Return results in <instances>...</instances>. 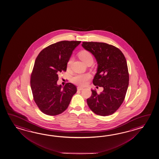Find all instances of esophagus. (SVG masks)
Segmentation results:
<instances>
[{
	"mask_svg": "<svg viewBox=\"0 0 159 159\" xmlns=\"http://www.w3.org/2000/svg\"><path fill=\"white\" fill-rule=\"evenodd\" d=\"M77 90H80V91H81V90H84V88H81V87H78V88H77Z\"/></svg>",
	"mask_w": 159,
	"mask_h": 159,
	"instance_id": "1",
	"label": "esophagus"
}]
</instances>
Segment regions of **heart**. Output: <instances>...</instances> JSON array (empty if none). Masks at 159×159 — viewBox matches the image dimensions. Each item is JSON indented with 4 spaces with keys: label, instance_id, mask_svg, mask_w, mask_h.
Returning <instances> with one entry per match:
<instances>
[{
    "label": "heart",
    "instance_id": "b5f03b06",
    "mask_svg": "<svg viewBox=\"0 0 159 159\" xmlns=\"http://www.w3.org/2000/svg\"><path fill=\"white\" fill-rule=\"evenodd\" d=\"M79 57L81 58V60L84 62L86 64L91 60H93V56L91 53L87 51H82L80 52L78 54ZM72 62V58H70L68 62L67 66L69 67L70 66ZM90 75L89 73H83V74H75L71 77V80L73 83L75 84L84 86L88 83V81L90 78Z\"/></svg>",
    "mask_w": 159,
    "mask_h": 159
}]
</instances>
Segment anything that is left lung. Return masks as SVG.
<instances>
[{"mask_svg":"<svg viewBox=\"0 0 159 159\" xmlns=\"http://www.w3.org/2000/svg\"><path fill=\"white\" fill-rule=\"evenodd\" d=\"M82 46L94 56L98 64L93 84L103 88L99 94L91 90L92 95L87 99L88 106L97 115H111L123 102L129 86L125 57L118 48L104 43L83 42Z\"/></svg>","mask_w":159,"mask_h":159,"instance_id":"left-lung-1","label":"left lung"}]
</instances>
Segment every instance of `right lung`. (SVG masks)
I'll use <instances>...</instances> for the list:
<instances>
[{
	"mask_svg": "<svg viewBox=\"0 0 159 159\" xmlns=\"http://www.w3.org/2000/svg\"><path fill=\"white\" fill-rule=\"evenodd\" d=\"M79 41H62L41 51L34 62L30 76V87L34 101L45 114H60L68 108L76 86L67 83L64 87L57 84L58 74L66 70L73 51Z\"/></svg>",
	"mask_w": 159,
	"mask_h": 159,
	"instance_id": "1",
	"label": "right lung"
}]
</instances>
